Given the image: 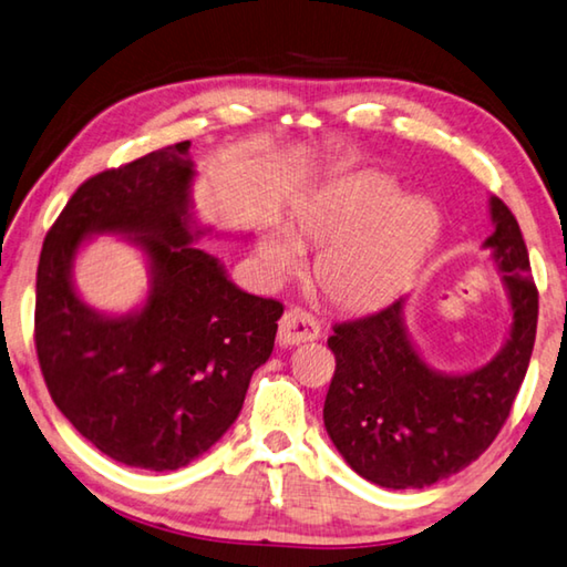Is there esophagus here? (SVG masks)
<instances>
[{
  "label": "esophagus",
  "instance_id": "34e87169",
  "mask_svg": "<svg viewBox=\"0 0 567 567\" xmlns=\"http://www.w3.org/2000/svg\"><path fill=\"white\" fill-rule=\"evenodd\" d=\"M320 338V322L300 308L287 310L280 320V330H277V340L280 346H300L310 343V340Z\"/></svg>",
  "mask_w": 567,
  "mask_h": 567
}]
</instances>
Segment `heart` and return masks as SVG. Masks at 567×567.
Returning a JSON list of instances; mask_svg holds the SVG:
<instances>
[{
	"instance_id": "b5f03b06",
	"label": "heart",
	"mask_w": 567,
	"mask_h": 567,
	"mask_svg": "<svg viewBox=\"0 0 567 567\" xmlns=\"http://www.w3.org/2000/svg\"><path fill=\"white\" fill-rule=\"evenodd\" d=\"M383 174H361L305 202L292 231L277 227L259 245L269 282L298 269L302 249L326 245L316 259L320 290L346 310L375 308L403 290L436 231V214L419 199L399 202Z\"/></svg>"
}]
</instances>
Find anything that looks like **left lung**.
<instances>
[{"label":"left lung","instance_id":"left-lung-1","mask_svg":"<svg viewBox=\"0 0 567 567\" xmlns=\"http://www.w3.org/2000/svg\"><path fill=\"white\" fill-rule=\"evenodd\" d=\"M484 239L502 272L512 326L499 353L474 371H439L406 328V298L340 322L322 421L350 470L385 489H424L470 466L499 434L525 381L537 330V287L527 247L505 202L489 199Z\"/></svg>","mask_w":567,"mask_h":567}]
</instances>
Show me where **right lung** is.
Masks as SVG:
<instances>
[{"label": "right lung", "mask_w": 567, "mask_h": 567, "mask_svg": "<svg viewBox=\"0 0 567 567\" xmlns=\"http://www.w3.org/2000/svg\"><path fill=\"white\" fill-rule=\"evenodd\" d=\"M188 146L87 178L38 267L34 346L52 401L95 449L151 472L182 470L227 434L282 316L194 245L209 229L192 214ZM95 234H121L150 259L147 300L125 317L97 313L74 290V257Z\"/></svg>", "instance_id": "right-lung-1"}]
</instances>
